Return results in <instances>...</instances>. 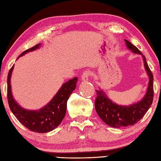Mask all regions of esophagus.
<instances>
[{
  "instance_id": "obj_1",
  "label": "esophagus",
  "mask_w": 161,
  "mask_h": 161,
  "mask_svg": "<svg viewBox=\"0 0 161 161\" xmlns=\"http://www.w3.org/2000/svg\"><path fill=\"white\" fill-rule=\"evenodd\" d=\"M91 75V71L90 70H86L84 71V73L81 75V80L84 81H86L89 80V77H90Z\"/></svg>"
}]
</instances>
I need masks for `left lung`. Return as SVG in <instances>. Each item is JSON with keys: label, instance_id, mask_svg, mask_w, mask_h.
Here are the masks:
<instances>
[{"label": "left lung", "instance_id": "left-lung-1", "mask_svg": "<svg viewBox=\"0 0 161 161\" xmlns=\"http://www.w3.org/2000/svg\"><path fill=\"white\" fill-rule=\"evenodd\" d=\"M125 42L129 50L132 53L142 56L149 82L146 93L141 100L129 105H121L114 103L100 87L98 90H96L97 96L94 106L97 113L104 122L114 128L133 125L137 123L147 113L153 100V75L150 70L145 57L138 48L126 39H125Z\"/></svg>", "mask_w": 161, "mask_h": 161}]
</instances>
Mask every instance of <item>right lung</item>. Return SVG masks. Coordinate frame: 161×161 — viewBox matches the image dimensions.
I'll use <instances>...</instances> for the list:
<instances>
[{
  "instance_id": "1",
  "label": "right lung",
  "mask_w": 161,
  "mask_h": 161,
  "mask_svg": "<svg viewBox=\"0 0 161 161\" xmlns=\"http://www.w3.org/2000/svg\"><path fill=\"white\" fill-rule=\"evenodd\" d=\"M40 47L41 44H39L29 49L25 50L17 58V59L25 53L38 49ZM14 68V65L10 69L7 79L8 100L13 114L23 125L33 132L45 133L54 130L59 125L65 116L67 100L70 94L76 89L78 78L75 77L64 83L48 103L41 109L32 110L22 108L13 97L11 79Z\"/></svg>"
}]
</instances>
